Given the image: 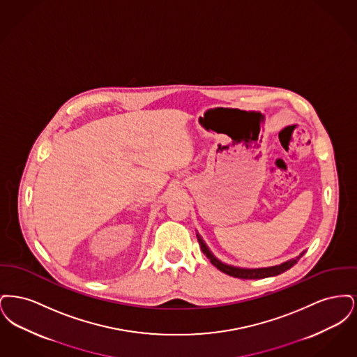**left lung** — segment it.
<instances>
[{
	"mask_svg": "<svg viewBox=\"0 0 357 357\" xmlns=\"http://www.w3.org/2000/svg\"><path fill=\"white\" fill-rule=\"evenodd\" d=\"M197 238H198V242L201 245V249H202L204 255H206V257L210 259V262L218 271H221V272L227 274V275L241 278V280H261V278H266V277H272V275H278L281 273L287 272L294 264H297V261L306 253V250H304L298 257L291 258V259H289L287 262H282L281 265L269 266V268H258V269H246V268H237V266H231V265L223 264L222 261H220L215 255L210 252V249L207 248V245L204 243V239L198 233H197Z\"/></svg>",
	"mask_w": 357,
	"mask_h": 357,
	"instance_id": "8db88e82",
	"label": "left lung"
}]
</instances>
